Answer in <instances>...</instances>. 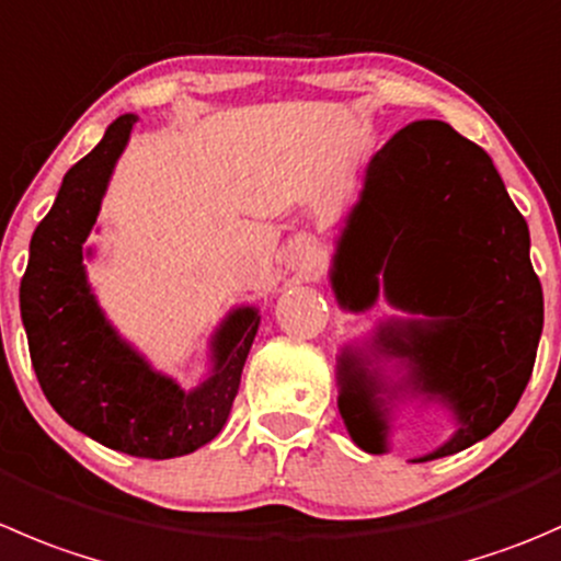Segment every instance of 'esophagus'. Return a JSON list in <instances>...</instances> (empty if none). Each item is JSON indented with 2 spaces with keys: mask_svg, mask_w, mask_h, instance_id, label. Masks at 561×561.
Returning a JSON list of instances; mask_svg holds the SVG:
<instances>
[{
  "mask_svg": "<svg viewBox=\"0 0 561 561\" xmlns=\"http://www.w3.org/2000/svg\"><path fill=\"white\" fill-rule=\"evenodd\" d=\"M293 265H296V268H301V271H312L314 268L312 247H304L301 252H298L296 257H293Z\"/></svg>",
  "mask_w": 561,
  "mask_h": 561,
  "instance_id": "obj_1",
  "label": "esophagus"
}]
</instances>
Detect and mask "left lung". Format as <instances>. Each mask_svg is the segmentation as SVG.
I'll return each instance as SVG.
<instances>
[{"label": "left lung", "mask_w": 561, "mask_h": 561, "mask_svg": "<svg viewBox=\"0 0 561 561\" xmlns=\"http://www.w3.org/2000/svg\"><path fill=\"white\" fill-rule=\"evenodd\" d=\"M364 237L379 247V257L365 290L345 302L339 260ZM331 287L353 312L373 309L383 290L394 309L422 314L378 323L373 345L383 341L378 352L397 358L400 380L386 389L394 400L442 402L455 419L453 436L416 463L482 442L515 411L542 334V287L529 260V227L491 156L453 125L416 119L369 159L362 194L336 241ZM378 352L369 347L373 358H380ZM373 358L342 351L336 402L353 444L383 455L391 411L373 394L351 397L345 389L351 375L380 380V367H364Z\"/></svg>", "instance_id": "1"}]
</instances>
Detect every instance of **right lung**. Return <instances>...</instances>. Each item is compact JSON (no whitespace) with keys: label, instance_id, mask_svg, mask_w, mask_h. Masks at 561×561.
Listing matches in <instances>:
<instances>
[{"label":"right lung","instance_id":"add662e5","mask_svg":"<svg viewBox=\"0 0 561 561\" xmlns=\"http://www.w3.org/2000/svg\"><path fill=\"white\" fill-rule=\"evenodd\" d=\"M136 114H123L68 170L30 243L21 320L32 367L54 411L117 453L181 458L214 442L230 416L243 364L260 325L257 307H236L210 334V369L194 389L153 369L108 323L87 282L92 227Z\"/></svg>","mask_w":561,"mask_h":561}]
</instances>
